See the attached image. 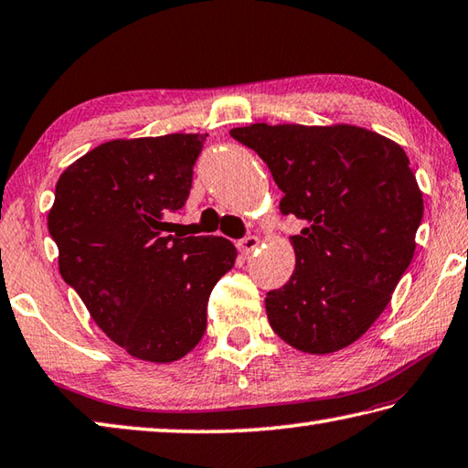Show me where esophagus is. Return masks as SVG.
I'll list each match as a JSON object with an SVG mask.
<instances>
[{
	"instance_id": "obj_1",
	"label": "esophagus",
	"mask_w": 468,
	"mask_h": 468,
	"mask_svg": "<svg viewBox=\"0 0 468 468\" xmlns=\"http://www.w3.org/2000/svg\"><path fill=\"white\" fill-rule=\"evenodd\" d=\"M258 245H260V237L248 235V237H243V239L237 241V250H239L243 256H250V253L258 250Z\"/></svg>"
}]
</instances>
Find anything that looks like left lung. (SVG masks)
Listing matches in <instances>:
<instances>
[{
    "label": "left lung",
    "mask_w": 468,
    "mask_h": 468,
    "mask_svg": "<svg viewBox=\"0 0 468 468\" xmlns=\"http://www.w3.org/2000/svg\"><path fill=\"white\" fill-rule=\"evenodd\" d=\"M231 137L270 167L282 215L304 223L291 237L296 266L266 294L271 329L307 354L354 344L387 309L410 268L423 198L410 157L354 124H250Z\"/></svg>",
    "instance_id": "left-lung-1"
}]
</instances>
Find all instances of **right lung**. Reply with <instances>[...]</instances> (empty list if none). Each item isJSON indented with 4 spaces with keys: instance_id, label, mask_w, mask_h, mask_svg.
Wrapping results in <instances>:
<instances>
[{
    "instance_id": "obj_1",
    "label": "right lung",
    "mask_w": 468,
    "mask_h": 468,
    "mask_svg": "<svg viewBox=\"0 0 468 468\" xmlns=\"http://www.w3.org/2000/svg\"><path fill=\"white\" fill-rule=\"evenodd\" d=\"M207 134L116 139L65 169L48 210L58 271L98 327L134 358H184L205 335L212 288L237 250L215 235H167Z\"/></svg>"
}]
</instances>
